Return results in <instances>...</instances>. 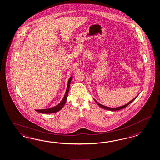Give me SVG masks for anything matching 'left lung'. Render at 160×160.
<instances>
[{
    "instance_id": "left-lung-1",
    "label": "left lung",
    "mask_w": 160,
    "mask_h": 160,
    "mask_svg": "<svg viewBox=\"0 0 160 160\" xmlns=\"http://www.w3.org/2000/svg\"><path fill=\"white\" fill-rule=\"evenodd\" d=\"M137 96L136 97V98H134L132 100L130 101V102H129L127 104H126V105H123V106H120V107H118V108H109V107H107V106H105L104 105H101L98 102H97V101L95 100V99H94V101H95V102H96V103L98 104V105H99L100 107H101L102 108H103V109H105L108 110H110V111H114V110H119L122 109H123L124 108H126V106H128V105H129V104H130L132 102V101H134L135 100V99L137 98Z\"/></svg>"
}]
</instances>
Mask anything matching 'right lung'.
I'll list each match as a JSON object with an SVG mask.
<instances>
[{
  "instance_id": "1",
  "label": "right lung",
  "mask_w": 160,
  "mask_h": 160,
  "mask_svg": "<svg viewBox=\"0 0 160 160\" xmlns=\"http://www.w3.org/2000/svg\"><path fill=\"white\" fill-rule=\"evenodd\" d=\"M72 79V76H71L70 78L69 79L68 82V85H67V90L65 92V95H64V98L62 99V100L61 101V102L59 103V104L57 106H55L54 107L51 108L49 109H39L36 110L37 112L41 113H55L59 111L63 107H64V105L67 101V96H68V94L69 89V87H70V83H71V81Z\"/></svg>"
}]
</instances>
